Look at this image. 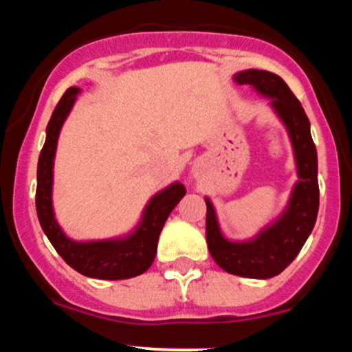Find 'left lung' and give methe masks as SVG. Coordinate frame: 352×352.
I'll list each match as a JSON object with an SVG mask.
<instances>
[{
	"mask_svg": "<svg viewBox=\"0 0 352 352\" xmlns=\"http://www.w3.org/2000/svg\"><path fill=\"white\" fill-rule=\"evenodd\" d=\"M235 82L248 84L258 94L270 98L292 140L300 180L293 187L288 207L272 225L252 240L232 241L223 236L212 201L207 204V245L215 263L227 273L266 280L280 274L308 240L319 208L318 153L309 132V120L301 102L280 76L248 69L235 74Z\"/></svg>",
	"mask_w": 352,
	"mask_h": 352,
	"instance_id": "8db88e82",
	"label": "left lung"
}]
</instances>
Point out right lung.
<instances>
[{
	"label": "right lung",
	"instance_id": "add662e5",
	"mask_svg": "<svg viewBox=\"0 0 352 352\" xmlns=\"http://www.w3.org/2000/svg\"><path fill=\"white\" fill-rule=\"evenodd\" d=\"M79 92V87H69L64 92L46 127V142L38 160L36 212L43 232L71 268L98 280H127L151 268L165 220L187 190L180 182H173L162 192L155 193L145 205L142 218L131 235L98 241L71 240L60 230L52 210V168L60 127L69 116Z\"/></svg>",
	"mask_w": 352,
	"mask_h": 352
}]
</instances>
